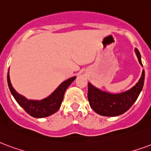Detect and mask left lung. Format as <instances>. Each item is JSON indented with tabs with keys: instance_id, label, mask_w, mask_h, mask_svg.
I'll list each match as a JSON object with an SVG mask.
<instances>
[{
	"instance_id": "1",
	"label": "left lung",
	"mask_w": 151,
	"mask_h": 151,
	"mask_svg": "<svg viewBox=\"0 0 151 151\" xmlns=\"http://www.w3.org/2000/svg\"><path fill=\"white\" fill-rule=\"evenodd\" d=\"M139 63L142 66L141 54L138 49L134 50ZM145 72L142 70L140 79L129 90L118 93L106 92L88 83V100L93 111L102 116L115 117L127 112L137 100L144 85Z\"/></svg>"
}]
</instances>
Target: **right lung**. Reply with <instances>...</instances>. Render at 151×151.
<instances>
[{
    "label": "right lung",
    "mask_w": 151,
    "mask_h": 151,
    "mask_svg": "<svg viewBox=\"0 0 151 151\" xmlns=\"http://www.w3.org/2000/svg\"><path fill=\"white\" fill-rule=\"evenodd\" d=\"M76 77H72L64 81L50 96L41 100L28 99L24 96L20 94L13 88L9 78V70L8 71L7 81L9 90L17 102L33 118H45L53 114L59 110L61 102L63 101L65 90L74 81Z\"/></svg>",
    "instance_id": "obj_1"
}]
</instances>
